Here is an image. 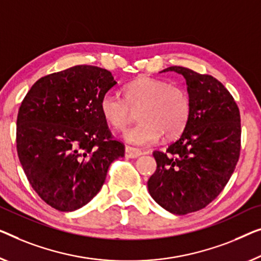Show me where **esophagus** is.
<instances>
[{"label": "esophagus", "instance_id": "34e87169", "mask_svg": "<svg viewBox=\"0 0 261 261\" xmlns=\"http://www.w3.org/2000/svg\"><path fill=\"white\" fill-rule=\"evenodd\" d=\"M142 154H143V152L141 150L135 149V147H131V146L125 147V157L126 158H138V157H141Z\"/></svg>", "mask_w": 261, "mask_h": 261}]
</instances>
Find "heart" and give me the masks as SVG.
I'll return each mask as SVG.
<instances>
[{"instance_id": "b5f03b06", "label": "heart", "mask_w": 261, "mask_h": 261, "mask_svg": "<svg viewBox=\"0 0 261 261\" xmlns=\"http://www.w3.org/2000/svg\"><path fill=\"white\" fill-rule=\"evenodd\" d=\"M124 98L114 92L104 93L99 102L100 114L117 130H124L138 111L137 125L124 134V139L138 146L151 145L164 136H179L188 125L191 99L185 88L168 82L139 77L123 88Z\"/></svg>"}]
</instances>
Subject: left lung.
Wrapping results in <instances>:
<instances>
[{"label":"left lung","mask_w":261,"mask_h":261,"mask_svg":"<svg viewBox=\"0 0 261 261\" xmlns=\"http://www.w3.org/2000/svg\"><path fill=\"white\" fill-rule=\"evenodd\" d=\"M166 71L184 76L191 114L177 141L166 151H153L157 170L147 189L162 207L186 215L207 206L230 180L240 155V112L227 89L211 75L177 65Z\"/></svg>","instance_id":"1"}]
</instances>
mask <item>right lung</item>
Listing matches in <instances>:
<instances>
[{
  "instance_id": "obj_1",
  "label": "right lung",
  "mask_w": 261,
  "mask_h": 261,
  "mask_svg": "<svg viewBox=\"0 0 261 261\" xmlns=\"http://www.w3.org/2000/svg\"><path fill=\"white\" fill-rule=\"evenodd\" d=\"M107 69L75 65L38 80L17 114L18 159L31 188L62 212L87 205L125 146L100 114L104 93L116 85Z\"/></svg>"
}]
</instances>
